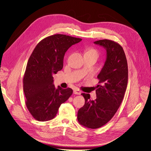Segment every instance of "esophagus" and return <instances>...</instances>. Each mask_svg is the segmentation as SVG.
Returning <instances> with one entry per match:
<instances>
[{"label": "esophagus", "mask_w": 151, "mask_h": 151, "mask_svg": "<svg viewBox=\"0 0 151 151\" xmlns=\"http://www.w3.org/2000/svg\"><path fill=\"white\" fill-rule=\"evenodd\" d=\"M73 93H74L75 94L80 95V94H81V90H78V89H75V90H73Z\"/></svg>", "instance_id": "1"}]
</instances>
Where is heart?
I'll return each instance as SVG.
<instances>
[{
    "label": "heart",
    "mask_w": 151,
    "mask_h": 151,
    "mask_svg": "<svg viewBox=\"0 0 151 151\" xmlns=\"http://www.w3.org/2000/svg\"><path fill=\"white\" fill-rule=\"evenodd\" d=\"M85 54H93V55H95L97 56V57H98V55H99V52H98V51H97L96 49L93 48H89V49L87 50V52H86Z\"/></svg>",
    "instance_id": "heart-1"
}]
</instances>
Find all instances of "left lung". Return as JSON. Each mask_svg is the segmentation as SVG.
Listing matches in <instances>:
<instances>
[{
  "instance_id": "1",
  "label": "left lung",
  "mask_w": 151,
  "mask_h": 151,
  "mask_svg": "<svg viewBox=\"0 0 151 151\" xmlns=\"http://www.w3.org/2000/svg\"><path fill=\"white\" fill-rule=\"evenodd\" d=\"M94 44L106 48L107 58L97 76V98L91 100L89 94L82 93L85 104L77 115L81 125L92 129L103 126L113 118L123 100L128 83V64L122 47L109 39L97 40Z\"/></svg>"
}]
</instances>
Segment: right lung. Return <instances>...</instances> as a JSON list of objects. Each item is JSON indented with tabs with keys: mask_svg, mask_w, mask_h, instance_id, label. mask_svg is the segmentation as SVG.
I'll return each instance as SVG.
<instances>
[{
	"mask_svg": "<svg viewBox=\"0 0 151 151\" xmlns=\"http://www.w3.org/2000/svg\"><path fill=\"white\" fill-rule=\"evenodd\" d=\"M82 39L55 34L40 40L28 60L23 78L25 103L32 116L37 121H47L56 115L60 105L72 94L68 88L56 89L54 74L63 67L66 51Z\"/></svg>",
	"mask_w": 151,
	"mask_h": 151,
	"instance_id": "obj_1",
	"label": "right lung"
}]
</instances>
